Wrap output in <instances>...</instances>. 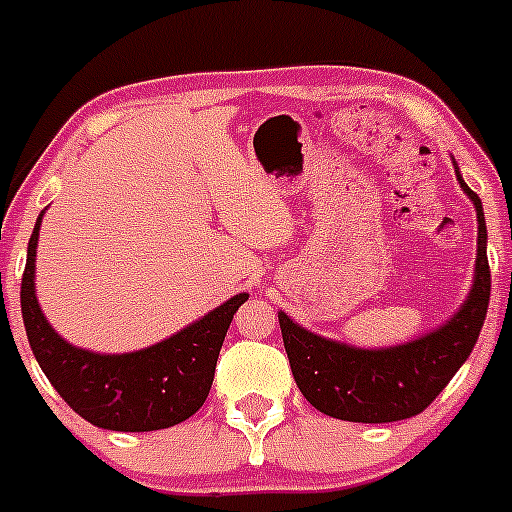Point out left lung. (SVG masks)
<instances>
[{"instance_id":"1","label":"left lung","mask_w":512,"mask_h":512,"mask_svg":"<svg viewBox=\"0 0 512 512\" xmlns=\"http://www.w3.org/2000/svg\"><path fill=\"white\" fill-rule=\"evenodd\" d=\"M456 175L476 205L478 257L471 294L451 322L416 342L369 352L317 337L280 312L294 381L304 399L322 414L359 423L404 421L428 409L471 356L490 299V267L485 255L488 232L480 198L463 183L458 170Z\"/></svg>"}]
</instances>
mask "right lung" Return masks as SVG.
Listing matches in <instances>:
<instances>
[{
  "instance_id": "1",
  "label": "right lung",
  "mask_w": 512,
  "mask_h": 512,
  "mask_svg": "<svg viewBox=\"0 0 512 512\" xmlns=\"http://www.w3.org/2000/svg\"><path fill=\"white\" fill-rule=\"evenodd\" d=\"M41 215L29 237L22 277V317L41 371L81 418L108 431H158L185 421L205 404L232 317L247 302L235 294L165 342L131 354H94L71 347L41 314L34 260Z\"/></svg>"
}]
</instances>
